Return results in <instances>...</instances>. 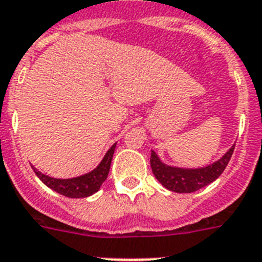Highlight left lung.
Instances as JSON below:
<instances>
[{"label":"left lung","mask_w":262,"mask_h":262,"mask_svg":"<svg viewBox=\"0 0 262 262\" xmlns=\"http://www.w3.org/2000/svg\"><path fill=\"white\" fill-rule=\"evenodd\" d=\"M235 150V145L227 151L219 161L215 163L202 169H181V167H171L161 162L154 151H151L150 157V166L154 177L161 182V185L167 190L174 191V192H194L206 187L207 185L212 183L215 179H217L224 171V169L228 165L229 159Z\"/></svg>","instance_id":"left-lung-1"}]
</instances>
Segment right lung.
Segmentation results:
<instances>
[{
  "instance_id": "add662e5",
  "label": "right lung",
  "mask_w": 262,
  "mask_h": 262,
  "mask_svg": "<svg viewBox=\"0 0 262 262\" xmlns=\"http://www.w3.org/2000/svg\"><path fill=\"white\" fill-rule=\"evenodd\" d=\"M116 144L112 145V147L106 151L104 156L103 161L100 162L96 169L92 170L88 174H84L81 177L71 179H56L51 178L49 175L42 174L40 171L35 169L33 166L34 172L40 181L50 187L51 190L56 191L58 194L64 195L67 198H87L92 194L97 192L104 183V181L108 177L109 169H111V162H112L113 153H115Z\"/></svg>"
}]
</instances>
